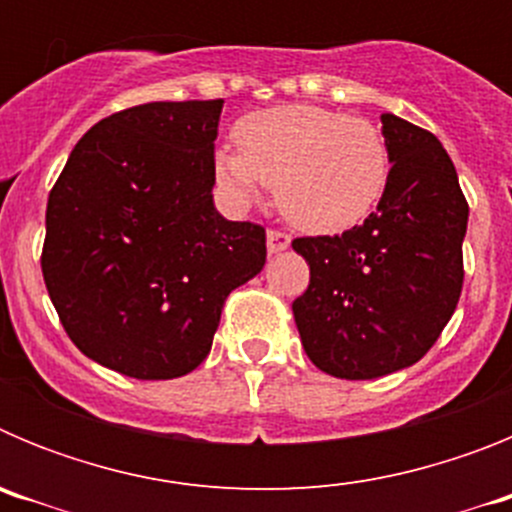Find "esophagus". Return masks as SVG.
<instances>
[{
	"instance_id": "obj_1",
	"label": "esophagus",
	"mask_w": 512,
	"mask_h": 512,
	"mask_svg": "<svg viewBox=\"0 0 512 512\" xmlns=\"http://www.w3.org/2000/svg\"><path fill=\"white\" fill-rule=\"evenodd\" d=\"M266 248H269V253H282L289 248V235L284 233V230H274L271 228L269 233H266Z\"/></svg>"
}]
</instances>
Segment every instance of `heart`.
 Returning a JSON list of instances; mask_svg holds the SVG:
<instances>
[{"label":"heart","mask_w":512,"mask_h":512,"mask_svg":"<svg viewBox=\"0 0 512 512\" xmlns=\"http://www.w3.org/2000/svg\"><path fill=\"white\" fill-rule=\"evenodd\" d=\"M238 151L217 153V176L235 200L253 202L261 184L277 207L307 233H343L382 197L390 151L364 117L287 104L253 112L235 125Z\"/></svg>","instance_id":"heart-1"}]
</instances>
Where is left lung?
<instances>
[{"label": "left lung", "instance_id": "1", "mask_svg": "<svg viewBox=\"0 0 512 512\" xmlns=\"http://www.w3.org/2000/svg\"><path fill=\"white\" fill-rule=\"evenodd\" d=\"M392 169L377 210L341 235L292 248L310 284L292 302L305 354L338 379L415 364L451 320L464 284L469 205L454 161L428 130L382 115Z\"/></svg>", "mask_w": 512, "mask_h": 512}]
</instances>
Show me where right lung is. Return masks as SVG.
<instances>
[{
    "label": "right lung",
    "mask_w": 512,
    "mask_h": 512,
    "mask_svg": "<svg viewBox=\"0 0 512 512\" xmlns=\"http://www.w3.org/2000/svg\"><path fill=\"white\" fill-rule=\"evenodd\" d=\"M223 99L148 102L84 133L48 194L43 279L81 354L135 379L184 377L210 354L266 230L212 205Z\"/></svg>",
    "instance_id": "add662e5"
}]
</instances>
